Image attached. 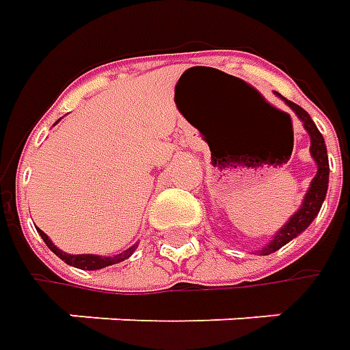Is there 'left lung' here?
Wrapping results in <instances>:
<instances>
[{
    "instance_id": "8db88e82",
    "label": "left lung",
    "mask_w": 350,
    "mask_h": 350,
    "mask_svg": "<svg viewBox=\"0 0 350 350\" xmlns=\"http://www.w3.org/2000/svg\"><path fill=\"white\" fill-rule=\"evenodd\" d=\"M286 101V99H284ZM290 109L298 115V118L304 122V126L308 130L310 138H312V155L316 159L317 163V173L312 181V187L308 191V195L304 198L302 208L298 210L292 218L288 220V224L275 235V239L262 249V255H269V253H275L282 245H286L290 239H294L298 234H302L304 230L314 222V218L317 216V212L321 208V202L325 198V193H327V183H329V163H327V150H325V142H323V136L319 134V130L314 124V120L310 118V115L304 111L302 107H298L296 103L286 101Z\"/></svg>"
}]
</instances>
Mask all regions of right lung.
Instances as JSON below:
<instances>
[{"instance_id":"right-lung-1","label":"right lung","mask_w":350,"mask_h":350,"mask_svg":"<svg viewBox=\"0 0 350 350\" xmlns=\"http://www.w3.org/2000/svg\"><path fill=\"white\" fill-rule=\"evenodd\" d=\"M40 232V230H38ZM40 237L44 239V243H46L50 251H54L58 257H60L62 261L68 262V265H72V267H77V269H83V271H95V269H103V267H109V265H115V262H120L128 259L132 253H134V247L126 249L124 253H118L115 257H97V255H68V253H64L60 249L56 247L50 239H48V235L44 232H40Z\"/></svg>"}]
</instances>
